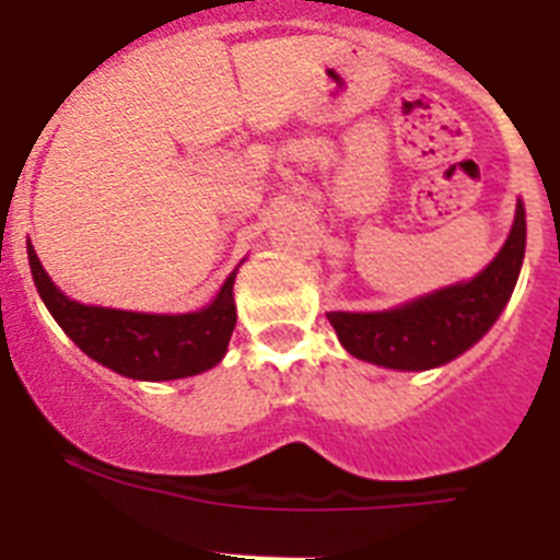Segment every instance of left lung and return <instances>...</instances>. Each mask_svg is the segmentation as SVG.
<instances>
[{
    "label": "left lung",
    "mask_w": 560,
    "mask_h": 560,
    "mask_svg": "<svg viewBox=\"0 0 560 560\" xmlns=\"http://www.w3.org/2000/svg\"><path fill=\"white\" fill-rule=\"evenodd\" d=\"M527 247L524 205L501 253L467 284L435 290L384 313H327L350 355L389 370H430L447 364L490 330L510 302Z\"/></svg>",
    "instance_id": "left-lung-1"
}]
</instances>
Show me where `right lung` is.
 Listing matches in <instances>:
<instances>
[{"instance_id": "right-lung-1", "label": "right lung", "mask_w": 560, "mask_h": 560, "mask_svg": "<svg viewBox=\"0 0 560 560\" xmlns=\"http://www.w3.org/2000/svg\"><path fill=\"white\" fill-rule=\"evenodd\" d=\"M33 284L42 302L79 350L93 361L110 368L113 373L142 378V382H171L185 375L205 373L215 368L228 352L230 332L236 327L233 304V279L222 284L213 304L199 313L185 316H150L128 310L88 307L56 290L50 276L42 267L39 256L27 242Z\"/></svg>"}]
</instances>
